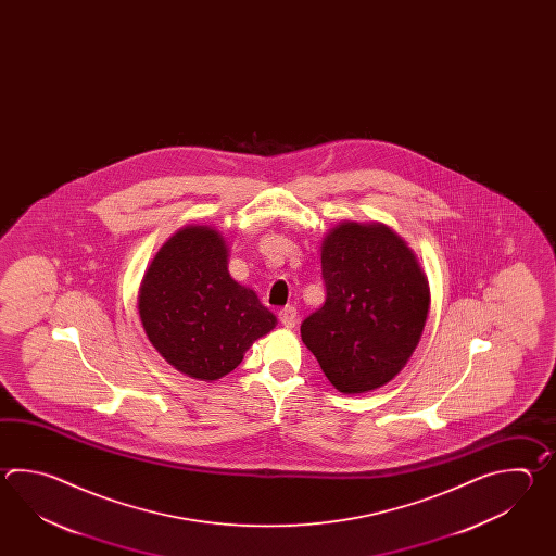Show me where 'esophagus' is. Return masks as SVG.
<instances>
[{
  "mask_svg": "<svg viewBox=\"0 0 556 556\" xmlns=\"http://www.w3.org/2000/svg\"><path fill=\"white\" fill-rule=\"evenodd\" d=\"M278 318L282 321L283 328L292 330V328H295V324H298V312H295V307L286 306L278 312Z\"/></svg>",
  "mask_w": 556,
  "mask_h": 556,
  "instance_id": "obj_1",
  "label": "esophagus"
}]
</instances>
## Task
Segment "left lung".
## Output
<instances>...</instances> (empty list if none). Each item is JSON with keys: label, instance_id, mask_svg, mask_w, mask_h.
<instances>
[{"label": "left lung", "instance_id": "1", "mask_svg": "<svg viewBox=\"0 0 556 556\" xmlns=\"http://www.w3.org/2000/svg\"><path fill=\"white\" fill-rule=\"evenodd\" d=\"M326 302L302 342L342 393H367L402 371L426 328L431 292L421 262L383 223L343 220L321 240Z\"/></svg>", "mask_w": 556, "mask_h": 556}]
</instances>
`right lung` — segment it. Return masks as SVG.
Wrapping results in <instances>:
<instances>
[{
  "label": "right lung",
  "instance_id": "1",
  "mask_svg": "<svg viewBox=\"0 0 556 556\" xmlns=\"http://www.w3.org/2000/svg\"><path fill=\"white\" fill-rule=\"evenodd\" d=\"M220 230L189 225L154 254L137 309L142 330L166 364L201 381L225 378L278 319L256 292L228 273Z\"/></svg>",
  "mask_w": 556,
  "mask_h": 556
}]
</instances>
